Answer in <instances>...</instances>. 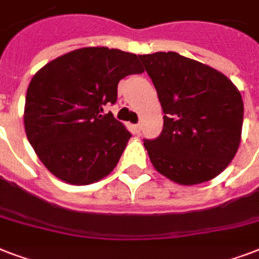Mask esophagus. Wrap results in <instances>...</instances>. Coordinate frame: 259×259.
Instances as JSON below:
<instances>
[{
  "instance_id": "1",
  "label": "esophagus",
  "mask_w": 259,
  "mask_h": 259,
  "mask_svg": "<svg viewBox=\"0 0 259 259\" xmlns=\"http://www.w3.org/2000/svg\"><path fill=\"white\" fill-rule=\"evenodd\" d=\"M141 132V125L140 123H137V125H134V133H140Z\"/></svg>"
}]
</instances>
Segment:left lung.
I'll return each instance as SVG.
<instances>
[{
	"label": "left lung",
	"mask_w": 259,
	"mask_h": 259,
	"mask_svg": "<svg viewBox=\"0 0 259 259\" xmlns=\"http://www.w3.org/2000/svg\"><path fill=\"white\" fill-rule=\"evenodd\" d=\"M138 58L165 114L161 134L144 142L154 169L180 185L217 177L241 144L243 101L239 90L212 67L176 52Z\"/></svg>",
	"instance_id": "obj_1"
}]
</instances>
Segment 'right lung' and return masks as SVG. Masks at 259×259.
Listing matches in <instances>:
<instances>
[{
  "label": "right lung",
  "instance_id": "obj_1",
  "mask_svg": "<svg viewBox=\"0 0 259 259\" xmlns=\"http://www.w3.org/2000/svg\"><path fill=\"white\" fill-rule=\"evenodd\" d=\"M138 56L86 47L59 56L34 74L25 98L28 141L47 169L72 185L110 175L132 134L103 106L115 103L118 83L142 74Z\"/></svg>",
  "mask_w": 259,
  "mask_h": 259
}]
</instances>
